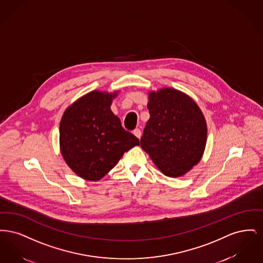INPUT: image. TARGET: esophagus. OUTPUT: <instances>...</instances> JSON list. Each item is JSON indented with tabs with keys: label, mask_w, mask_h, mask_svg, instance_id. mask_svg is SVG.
<instances>
[{
	"label": "esophagus",
	"mask_w": 263,
	"mask_h": 263,
	"mask_svg": "<svg viewBox=\"0 0 263 263\" xmlns=\"http://www.w3.org/2000/svg\"><path fill=\"white\" fill-rule=\"evenodd\" d=\"M133 134H134L138 139H140L141 136H142V132H141V130H140V129H138V128L133 131Z\"/></svg>",
	"instance_id": "34e87169"
}]
</instances>
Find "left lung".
<instances>
[{
  "instance_id": "left-lung-1",
  "label": "left lung",
  "mask_w": 263,
  "mask_h": 263,
  "mask_svg": "<svg viewBox=\"0 0 263 263\" xmlns=\"http://www.w3.org/2000/svg\"><path fill=\"white\" fill-rule=\"evenodd\" d=\"M150 119L141 147L170 177H179L200 162L207 142V124L197 103L173 88L148 93Z\"/></svg>"
}]
</instances>
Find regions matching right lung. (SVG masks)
I'll list each match as a JSON object with an SVG mask.
<instances>
[{
    "label": "right lung",
    "instance_id": "obj_1",
    "mask_svg": "<svg viewBox=\"0 0 263 263\" xmlns=\"http://www.w3.org/2000/svg\"><path fill=\"white\" fill-rule=\"evenodd\" d=\"M119 90H92L69 105L60 121V151L76 175L98 181L107 175L124 153L139 145L110 109Z\"/></svg>",
    "mask_w": 263,
    "mask_h": 263
}]
</instances>
